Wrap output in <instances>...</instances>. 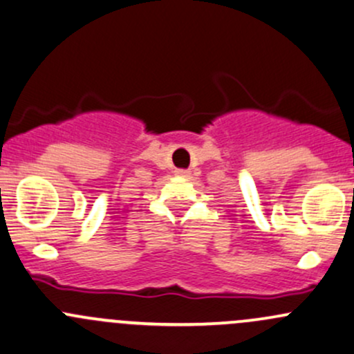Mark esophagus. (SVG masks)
<instances>
[{
	"label": "esophagus",
	"mask_w": 354,
	"mask_h": 354,
	"mask_svg": "<svg viewBox=\"0 0 354 354\" xmlns=\"http://www.w3.org/2000/svg\"><path fill=\"white\" fill-rule=\"evenodd\" d=\"M174 173H176V176H180V178H188L189 174H192L188 169H176Z\"/></svg>",
	"instance_id": "esophagus-1"
}]
</instances>
